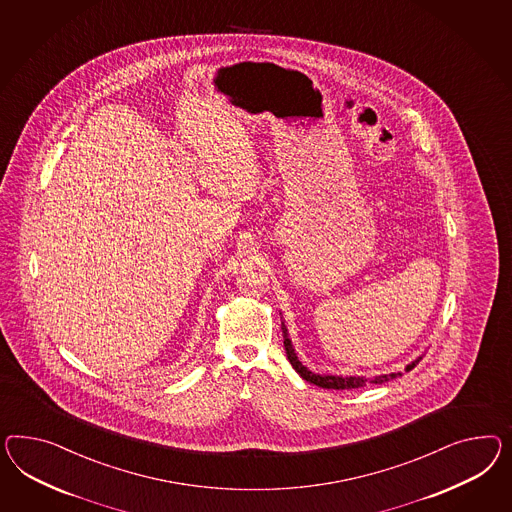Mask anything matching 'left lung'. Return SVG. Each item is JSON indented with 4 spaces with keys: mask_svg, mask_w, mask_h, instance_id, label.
Returning <instances> with one entry per match:
<instances>
[{
    "mask_svg": "<svg viewBox=\"0 0 512 512\" xmlns=\"http://www.w3.org/2000/svg\"><path fill=\"white\" fill-rule=\"evenodd\" d=\"M281 330H283V345H285L287 358L291 361L294 371L300 374L304 380H307L309 384L326 387V389H358V387L367 386V384H384V382H389V380H393V378L399 376L397 373L380 374V376L369 380V378H363V376H346V378H343V376H320V374L311 373V371H307L304 365L300 363V360L296 358V352H294V348H292L291 339H289V333H287L285 324H281ZM417 363H419V360L414 361L412 365H408L406 371H412Z\"/></svg>",
    "mask_w": 512,
    "mask_h": 512,
    "instance_id": "1",
    "label": "left lung"
}]
</instances>
